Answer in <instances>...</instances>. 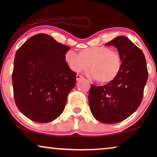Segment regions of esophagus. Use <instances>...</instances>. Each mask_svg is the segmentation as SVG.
I'll return each instance as SVG.
<instances>
[{
    "label": "esophagus",
    "instance_id": "1",
    "mask_svg": "<svg viewBox=\"0 0 157 157\" xmlns=\"http://www.w3.org/2000/svg\"><path fill=\"white\" fill-rule=\"evenodd\" d=\"M76 81H79V80H81V79H83V77L82 76H81V75L77 74L76 76Z\"/></svg>",
    "mask_w": 157,
    "mask_h": 157
}]
</instances>
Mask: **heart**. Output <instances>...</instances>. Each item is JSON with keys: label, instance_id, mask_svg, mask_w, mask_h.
<instances>
[{"label": "heart", "instance_id": "b5f03b06", "mask_svg": "<svg viewBox=\"0 0 157 157\" xmlns=\"http://www.w3.org/2000/svg\"><path fill=\"white\" fill-rule=\"evenodd\" d=\"M66 63L72 71L79 72L91 68L90 76L100 84H109L119 76L122 60L119 52L107 46H94L83 48L77 54L68 51L64 56Z\"/></svg>", "mask_w": 157, "mask_h": 157}]
</instances>
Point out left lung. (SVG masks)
Wrapping results in <instances>:
<instances>
[{
  "mask_svg": "<svg viewBox=\"0 0 157 157\" xmlns=\"http://www.w3.org/2000/svg\"><path fill=\"white\" fill-rule=\"evenodd\" d=\"M106 46L117 48L121 70L113 82L102 86L91 85L89 103L92 115L104 124H116L130 117L142 101L148 78L144 55L125 36H118Z\"/></svg>",
  "mask_w": 157,
  "mask_h": 157,
  "instance_id": "8db88e82",
  "label": "left lung"
}]
</instances>
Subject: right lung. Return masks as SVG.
Wrapping results in <instances>:
<instances>
[{"instance_id":"obj_1","label":"right lung","mask_w":157,"mask_h":157,"mask_svg":"<svg viewBox=\"0 0 157 157\" xmlns=\"http://www.w3.org/2000/svg\"><path fill=\"white\" fill-rule=\"evenodd\" d=\"M69 49L48 34L38 33L17 51L12 74L14 99L32 121L48 123L63 113L76 81V74L64 59Z\"/></svg>"}]
</instances>
